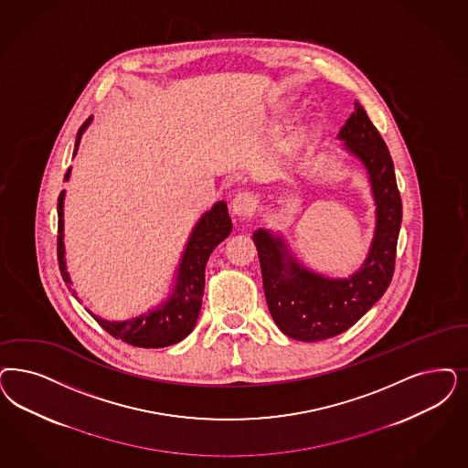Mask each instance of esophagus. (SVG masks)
Returning a JSON list of instances; mask_svg holds the SVG:
<instances>
[{
	"mask_svg": "<svg viewBox=\"0 0 468 468\" xmlns=\"http://www.w3.org/2000/svg\"><path fill=\"white\" fill-rule=\"evenodd\" d=\"M231 209L240 218H250V216H254V212L258 209V197L252 192H242V194L235 195V198L231 202Z\"/></svg>",
	"mask_w": 468,
	"mask_h": 468,
	"instance_id": "1",
	"label": "esophagus"
}]
</instances>
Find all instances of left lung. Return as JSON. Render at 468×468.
Instances as JSON below:
<instances>
[{"label":"left lung","mask_w":468,"mask_h":468,"mask_svg":"<svg viewBox=\"0 0 468 468\" xmlns=\"http://www.w3.org/2000/svg\"><path fill=\"white\" fill-rule=\"evenodd\" d=\"M339 138L367 165L377 200L375 239L363 268L347 280H328L287 258L282 240L262 229L254 233L270 313L285 335L303 342L332 339L351 328L386 293L396 264L403 204L386 142L359 103Z\"/></svg>","instance_id":"left-lung-1"}]
</instances>
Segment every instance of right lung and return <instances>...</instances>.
I'll use <instances>...</instances> for the list:
<instances>
[{
  "label": "right lung",
  "instance_id": "obj_1",
  "mask_svg": "<svg viewBox=\"0 0 468 468\" xmlns=\"http://www.w3.org/2000/svg\"><path fill=\"white\" fill-rule=\"evenodd\" d=\"M90 124V119L84 121L76 138V148L81 142L82 131ZM70 176V167L65 173V179ZM64 194L58 195L57 210H58V237H57V258L58 268L65 283H70L69 274L65 271L64 261ZM231 233V219L228 214L225 202H218L209 212L202 216L198 225L195 226L194 233L188 240L186 250L179 266L177 283L173 295L165 304L145 316L128 320V322H107L97 318L98 324L111 334L113 339L128 342L136 347H165L185 339L192 330L200 313L204 283H206V264L210 252L225 240Z\"/></svg>",
  "mask_w": 468,
  "mask_h": 468
}]
</instances>
